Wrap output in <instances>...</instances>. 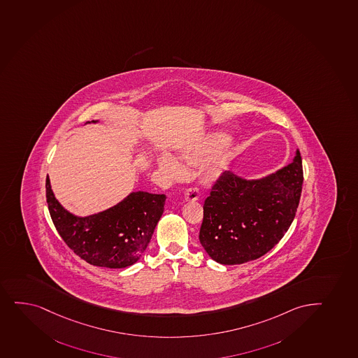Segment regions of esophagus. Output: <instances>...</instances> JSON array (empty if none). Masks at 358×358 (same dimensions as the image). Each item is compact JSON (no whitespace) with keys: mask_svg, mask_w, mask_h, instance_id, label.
Listing matches in <instances>:
<instances>
[{"mask_svg":"<svg viewBox=\"0 0 358 358\" xmlns=\"http://www.w3.org/2000/svg\"><path fill=\"white\" fill-rule=\"evenodd\" d=\"M185 200L187 201H195L199 199V192H197L196 188H193V187H190V188L185 189Z\"/></svg>","mask_w":358,"mask_h":358,"instance_id":"1","label":"esophagus"}]
</instances>
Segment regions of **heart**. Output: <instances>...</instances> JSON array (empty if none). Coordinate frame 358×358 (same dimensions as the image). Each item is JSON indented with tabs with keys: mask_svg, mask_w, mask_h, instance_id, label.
I'll list each match as a JSON object with an SVG mask.
<instances>
[{
	"mask_svg": "<svg viewBox=\"0 0 358 358\" xmlns=\"http://www.w3.org/2000/svg\"><path fill=\"white\" fill-rule=\"evenodd\" d=\"M229 138L226 136H213L203 141L202 144L183 150L180 156L182 161H185L187 164L194 165V166L205 164L214 155H217L229 143ZM161 165L166 173H169L173 176H180L183 173V166L173 156L163 157ZM225 157H217L207 165V169H206L207 176L210 180H217L225 169Z\"/></svg>",
	"mask_w": 358,
	"mask_h": 358,
	"instance_id": "b5f03b06",
	"label": "heart"
}]
</instances>
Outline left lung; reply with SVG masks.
<instances>
[{
	"mask_svg": "<svg viewBox=\"0 0 358 358\" xmlns=\"http://www.w3.org/2000/svg\"><path fill=\"white\" fill-rule=\"evenodd\" d=\"M300 152L270 176L246 181L221 173L203 203L200 243L221 264H243L273 249L288 231L301 196Z\"/></svg>",
	"mask_w": 358,
	"mask_h": 358,
	"instance_id": "8db88e82",
	"label": "left lung"
}]
</instances>
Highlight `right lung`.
<instances>
[{
    "mask_svg": "<svg viewBox=\"0 0 358 358\" xmlns=\"http://www.w3.org/2000/svg\"><path fill=\"white\" fill-rule=\"evenodd\" d=\"M48 212L58 234L78 257L110 269L134 264L149 245L164 210V194L132 193L105 212L78 217L57 201L46 177Z\"/></svg>",
    "mask_w": 358,
    "mask_h": 358,
    "instance_id": "right-lung-1",
    "label": "right lung"
}]
</instances>
